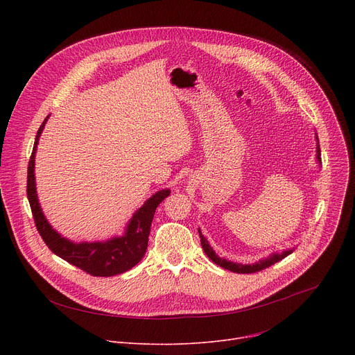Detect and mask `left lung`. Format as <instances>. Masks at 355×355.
<instances>
[{"mask_svg":"<svg viewBox=\"0 0 355 355\" xmlns=\"http://www.w3.org/2000/svg\"><path fill=\"white\" fill-rule=\"evenodd\" d=\"M316 141H318V137H316ZM316 159H318V162H321V149H320L318 144H316ZM198 234H200V241H201L202 250H204V253L209 256L211 262H214L216 265H218L223 269H227V270L234 272V273H254V272H259V270H263V269L275 265L276 262H279V260H282L284 257H286L288 254H291L293 252V249H289V250H284L282 253H272L269 257H266L263 260H259V262H256L253 265H241V263L230 262V260H226V259L220 257L218 254H216V252L211 249L207 239L202 236L200 229H198Z\"/></svg>","mask_w":355,"mask_h":355,"instance_id":"left-lung-1","label":"left lung"}]
</instances>
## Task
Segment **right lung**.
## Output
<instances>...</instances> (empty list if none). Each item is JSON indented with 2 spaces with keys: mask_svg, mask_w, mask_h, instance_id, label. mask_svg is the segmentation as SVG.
Wrapping results in <instances>:
<instances>
[{
  "mask_svg": "<svg viewBox=\"0 0 355 355\" xmlns=\"http://www.w3.org/2000/svg\"><path fill=\"white\" fill-rule=\"evenodd\" d=\"M49 116L44 119L42 126L37 130L33 154L28 161L27 170V197L30 201L31 213L37 232L40 233L44 243L49 249L62 257L70 265L76 266L92 276H114L132 269L144 257L148 248V236L151 232V223L159 202L170 196V190H159L153 197H149L144 206L135 211L132 218L129 220L125 234L119 237H112L106 241H82V243H73L66 237H62L55 232L46 220L39 198L35 191L34 178V161L39 138L43 132L44 125Z\"/></svg>",
  "mask_w": 355,
  "mask_h": 355,
  "instance_id": "right-lung-1",
  "label": "right lung"
}]
</instances>
